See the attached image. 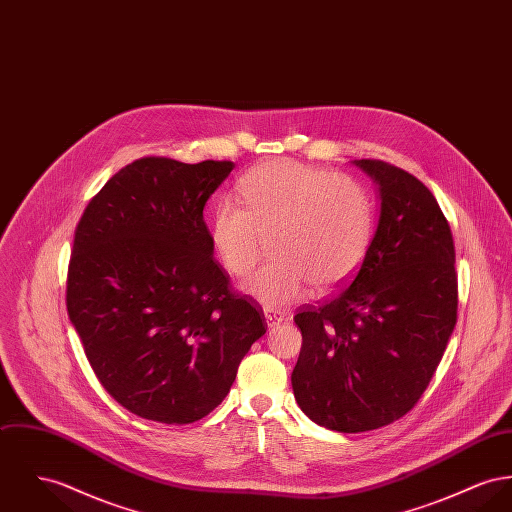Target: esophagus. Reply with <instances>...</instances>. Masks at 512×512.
Wrapping results in <instances>:
<instances>
[{"label":"esophagus","mask_w":512,"mask_h":512,"mask_svg":"<svg viewBox=\"0 0 512 512\" xmlns=\"http://www.w3.org/2000/svg\"><path fill=\"white\" fill-rule=\"evenodd\" d=\"M264 318H266V324H268L270 330H275L281 322H285V316L279 314V312H273V310H266Z\"/></svg>","instance_id":"esophagus-1"}]
</instances>
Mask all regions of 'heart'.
<instances>
[{
    "label": "heart",
    "mask_w": 512,
    "mask_h": 512,
    "mask_svg": "<svg viewBox=\"0 0 512 512\" xmlns=\"http://www.w3.org/2000/svg\"><path fill=\"white\" fill-rule=\"evenodd\" d=\"M244 205L223 200L211 240L223 268L252 272L272 239V264L248 277L244 293L262 307L283 308L308 287L328 295L363 264L373 239V205L361 184L291 159L264 163L239 184Z\"/></svg>",
    "instance_id": "1"
}]
</instances>
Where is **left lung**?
<instances>
[{
  "mask_svg": "<svg viewBox=\"0 0 512 512\" xmlns=\"http://www.w3.org/2000/svg\"><path fill=\"white\" fill-rule=\"evenodd\" d=\"M378 188L369 252L334 299L295 316L303 347L291 384L299 408L332 431L384 427L417 404L456 324L448 221L429 188L382 161H353Z\"/></svg>",
  "mask_w": 512,
  "mask_h": 512,
  "instance_id": "obj_1",
  "label": "left lung"
}]
</instances>
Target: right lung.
<instances>
[{
    "mask_svg": "<svg viewBox=\"0 0 512 512\" xmlns=\"http://www.w3.org/2000/svg\"><path fill=\"white\" fill-rule=\"evenodd\" d=\"M231 161L145 157L116 172L75 229L68 314L104 390L159 423H194L229 394L266 334L229 287L204 221Z\"/></svg>",
    "mask_w": 512,
    "mask_h": 512,
    "instance_id": "obj_1",
    "label": "right lung"
}]
</instances>
